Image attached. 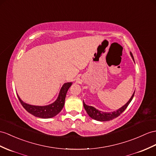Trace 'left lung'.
I'll use <instances>...</instances> for the list:
<instances>
[{
    "label": "left lung",
    "instance_id": "obj_1",
    "mask_svg": "<svg viewBox=\"0 0 156 156\" xmlns=\"http://www.w3.org/2000/svg\"><path fill=\"white\" fill-rule=\"evenodd\" d=\"M130 55L132 57V59L134 60V57H133V55L131 52H130ZM134 93L135 92H134V93H133L131 98H130V100L127 102V103H126V105H124L123 107H122L119 109H118L117 111H114V112H106L100 111L93 107L87 105L84 102V101H83V106H84V108L85 109V111H87V114H88L90 118H92L93 119L98 120V121H101V122H104V121H109V120H111L114 119H115V118L118 117L119 116H120V114H122L125 111V109L127 108L128 105L130 104V102L132 101L133 97H134Z\"/></svg>",
    "mask_w": 156,
    "mask_h": 156
}]
</instances>
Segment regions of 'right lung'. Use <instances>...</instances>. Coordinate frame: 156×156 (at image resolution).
<instances>
[{
  "mask_svg": "<svg viewBox=\"0 0 156 156\" xmlns=\"http://www.w3.org/2000/svg\"><path fill=\"white\" fill-rule=\"evenodd\" d=\"M72 83H64L61 89L58 98L53 103L46 106H34L26 103L22 101L19 96H17L21 105H22L26 111L32 115L41 119H49L56 116L62 111L64 104H65V99L66 94L68 89L71 86Z\"/></svg>",
  "mask_w": 156,
  "mask_h": 156,
  "instance_id": "right-lung-1",
  "label": "right lung"
}]
</instances>
